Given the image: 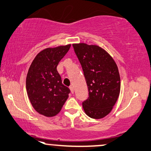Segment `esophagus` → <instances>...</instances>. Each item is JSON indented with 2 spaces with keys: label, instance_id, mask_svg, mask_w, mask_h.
<instances>
[{
  "label": "esophagus",
  "instance_id": "esophagus-1",
  "mask_svg": "<svg viewBox=\"0 0 151 151\" xmlns=\"http://www.w3.org/2000/svg\"><path fill=\"white\" fill-rule=\"evenodd\" d=\"M69 88H70V92H71V93H73V92H74V90H73V86H70V87H69Z\"/></svg>",
  "mask_w": 151,
  "mask_h": 151
}]
</instances>
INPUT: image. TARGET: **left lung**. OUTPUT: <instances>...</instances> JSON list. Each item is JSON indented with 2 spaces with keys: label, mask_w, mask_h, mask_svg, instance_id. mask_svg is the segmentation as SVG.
<instances>
[{
  "label": "left lung",
  "mask_w": 151,
  "mask_h": 151,
  "mask_svg": "<svg viewBox=\"0 0 151 151\" xmlns=\"http://www.w3.org/2000/svg\"><path fill=\"white\" fill-rule=\"evenodd\" d=\"M83 68L89 97L83 103L86 114L101 119L112 111L120 92V77L116 63L103 48L96 45L73 44Z\"/></svg>",
  "instance_id": "left-lung-1"
}]
</instances>
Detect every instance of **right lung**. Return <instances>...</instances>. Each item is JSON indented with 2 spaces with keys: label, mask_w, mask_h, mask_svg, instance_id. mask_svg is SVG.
<instances>
[{
  "label": "right lung",
  "mask_w": 151,
  "mask_h": 151,
  "mask_svg": "<svg viewBox=\"0 0 151 151\" xmlns=\"http://www.w3.org/2000/svg\"><path fill=\"white\" fill-rule=\"evenodd\" d=\"M71 45L47 47L36 56L29 67L26 88L31 105L40 114L53 117L60 112L70 93L57 70Z\"/></svg>",
  "instance_id": "1"
}]
</instances>
